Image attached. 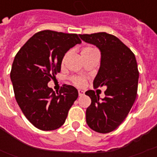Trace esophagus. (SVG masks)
<instances>
[{"label":"esophagus","instance_id":"obj_1","mask_svg":"<svg viewBox=\"0 0 157 157\" xmlns=\"http://www.w3.org/2000/svg\"><path fill=\"white\" fill-rule=\"evenodd\" d=\"M78 93H79V96H83L85 92H84V91H82V90L80 89V90H78Z\"/></svg>","mask_w":157,"mask_h":157}]
</instances>
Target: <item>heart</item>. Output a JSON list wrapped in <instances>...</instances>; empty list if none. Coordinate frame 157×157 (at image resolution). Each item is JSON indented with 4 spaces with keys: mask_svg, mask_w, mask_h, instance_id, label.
I'll return each instance as SVG.
<instances>
[{
    "mask_svg": "<svg viewBox=\"0 0 157 157\" xmlns=\"http://www.w3.org/2000/svg\"><path fill=\"white\" fill-rule=\"evenodd\" d=\"M92 50H95L93 48H84L83 50H82V53H87V52H90V51H92ZM66 56H67V54L64 56V58H63V62L65 61V58H66ZM72 81H73V82L75 83V85L77 86H83L84 84H85L86 82V80L84 77H82V76H73L72 77Z\"/></svg>",
    "mask_w": 157,
    "mask_h": 157,
    "instance_id": "heart-1",
    "label": "heart"
}]
</instances>
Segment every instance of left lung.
<instances>
[{
  "mask_svg": "<svg viewBox=\"0 0 157 157\" xmlns=\"http://www.w3.org/2000/svg\"><path fill=\"white\" fill-rule=\"evenodd\" d=\"M79 36L100 49L101 64L93 86H107L104 98H100L92 90L86 92L92 100L86 112V124L94 131L109 133L124 122L136 98L139 80L136 59L134 53L112 34L97 33Z\"/></svg>",
  "mask_w": 157,
  "mask_h": 157,
  "instance_id": "left-lung-1",
  "label": "left lung"
}]
</instances>
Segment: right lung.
<instances>
[{
    "instance_id": "right-lung-1",
    "label": "right lung",
    "mask_w": 157,
    "mask_h": 157,
    "mask_svg": "<svg viewBox=\"0 0 157 157\" xmlns=\"http://www.w3.org/2000/svg\"><path fill=\"white\" fill-rule=\"evenodd\" d=\"M81 43L75 33L44 30L31 37L16 55L10 74L16 100L36 128L48 131L61 127L78 98L73 86L65 84L55 93L48 83L60 71L65 53Z\"/></svg>"
}]
</instances>
